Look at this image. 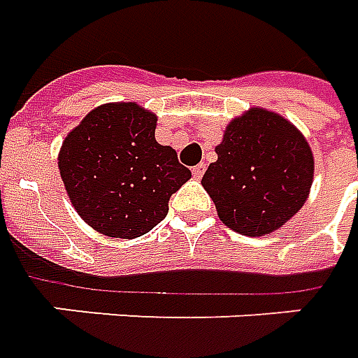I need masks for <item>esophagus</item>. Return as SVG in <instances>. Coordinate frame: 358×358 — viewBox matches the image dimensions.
Instances as JSON below:
<instances>
[{"label": "esophagus", "mask_w": 358, "mask_h": 358, "mask_svg": "<svg viewBox=\"0 0 358 358\" xmlns=\"http://www.w3.org/2000/svg\"><path fill=\"white\" fill-rule=\"evenodd\" d=\"M204 171H206V164H199V166L192 167V177H194V179H200V177L204 175Z\"/></svg>", "instance_id": "34e87169"}]
</instances>
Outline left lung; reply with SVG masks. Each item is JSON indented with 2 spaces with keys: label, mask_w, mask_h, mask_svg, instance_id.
Returning <instances> with one entry per match:
<instances>
[{
  "label": "left lung",
  "mask_w": 358,
  "mask_h": 358,
  "mask_svg": "<svg viewBox=\"0 0 358 358\" xmlns=\"http://www.w3.org/2000/svg\"><path fill=\"white\" fill-rule=\"evenodd\" d=\"M202 187L220 220L248 237L275 231L303 208L314 175L305 136L272 111H247L225 129Z\"/></svg>",
  "instance_id": "left-lung-1"
}]
</instances>
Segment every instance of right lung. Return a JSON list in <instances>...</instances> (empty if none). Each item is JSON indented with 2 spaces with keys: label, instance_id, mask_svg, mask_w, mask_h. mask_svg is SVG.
I'll return each instance as SVG.
<instances>
[{
  "label": "right lung",
  "instance_id": "add662e5",
  "mask_svg": "<svg viewBox=\"0 0 358 358\" xmlns=\"http://www.w3.org/2000/svg\"><path fill=\"white\" fill-rule=\"evenodd\" d=\"M156 115L136 103H106L75 127L59 152L73 206L108 237L134 239L154 229L171 194L191 179L171 146L156 143Z\"/></svg>",
  "mask_w": 358,
  "mask_h": 358
}]
</instances>
